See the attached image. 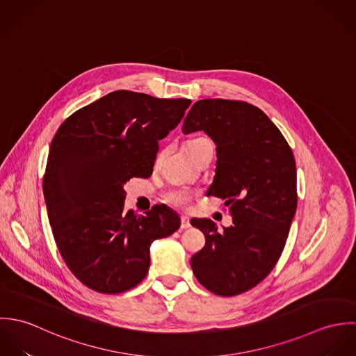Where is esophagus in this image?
<instances>
[{
    "label": "esophagus",
    "mask_w": 356,
    "mask_h": 356,
    "mask_svg": "<svg viewBox=\"0 0 356 356\" xmlns=\"http://www.w3.org/2000/svg\"><path fill=\"white\" fill-rule=\"evenodd\" d=\"M191 227V220H189V218L188 216H181V229H189Z\"/></svg>",
    "instance_id": "1"
}]
</instances>
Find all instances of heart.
Returning <instances> with one entry per match:
<instances>
[{
  "label": "heart",
  "mask_w": 356,
  "mask_h": 356,
  "mask_svg": "<svg viewBox=\"0 0 356 356\" xmlns=\"http://www.w3.org/2000/svg\"><path fill=\"white\" fill-rule=\"evenodd\" d=\"M208 145H212V143L208 138H204V137L193 138L188 144V152L193 159L200 149H203L204 147H208ZM167 200L168 203L177 207H186L191 202V192L186 189H175L167 195Z\"/></svg>",
  "instance_id": "obj_1"
}]
</instances>
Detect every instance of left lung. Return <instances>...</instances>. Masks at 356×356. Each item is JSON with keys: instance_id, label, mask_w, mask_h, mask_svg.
I'll return each instance as SVG.
<instances>
[{"instance_id": "left-lung-1", "label": "left lung", "mask_w": 356, "mask_h": 356, "mask_svg": "<svg viewBox=\"0 0 356 356\" xmlns=\"http://www.w3.org/2000/svg\"><path fill=\"white\" fill-rule=\"evenodd\" d=\"M195 131H204L216 145L207 195L226 200L233 223L219 232L211 219H192L205 245L191 266L205 289L236 296L261 282L284 251L298 207L296 163L277 126L248 102H195L182 133Z\"/></svg>"}]
</instances>
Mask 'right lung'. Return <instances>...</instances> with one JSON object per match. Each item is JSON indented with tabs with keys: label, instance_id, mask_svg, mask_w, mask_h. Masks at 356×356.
<instances>
[{
	"label": "right lung",
	"instance_id": "right-lung-1",
	"mask_svg": "<svg viewBox=\"0 0 356 356\" xmlns=\"http://www.w3.org/2000/svg\"><path fill=\"white\" fill-rule=\"evenodd\" d=\"M188 99L108 93L67 118L53 137L44 196L57 248L88 288L115 295L148 274L151 244L181 226L161 204L145 215L124 211V185L148 178L159 141L174 130Z\"/></svg>",
	"mask_w": 356,
	"mask_h": 356
}]
</instances>
